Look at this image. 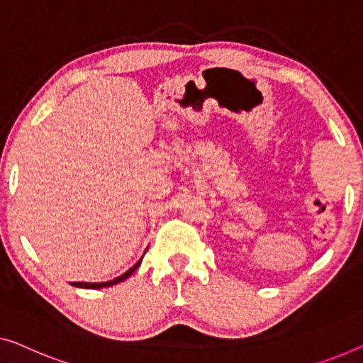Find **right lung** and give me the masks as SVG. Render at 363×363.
<instances>
[{"mask_svg":"<svg viewBox=\"0 0 363 363\" xmlns=\"http://www.w3.org/2000/svg\"><path fill=\"white\" fill-rule=\"evenodd\" d=\"M143 259V257H142ZM142 259H140V261L135 264V266L132 267V269H128L125 274H122L121 277H117V279H113V280H109V282H99V284H89V282H73V285L74 286H79V289H102V286H111V285H116V284H118V282H122V280H125L127 277H130V275H132L135 270H137V267L140 266V262H142Z\"/></svg>","mask_w":363,"mask_h":363,"instance_id":"add662e5","label":"right lung"}]
</instances>
